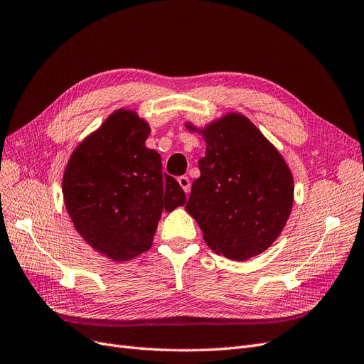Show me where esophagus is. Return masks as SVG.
I'll list each match as a JSON object with an SVG mask.
<instances>
[{"mask_svg": "<svg viewBox=\"0 0 364 364\" xmlns=\"http://www.w3.org/2000/svg\"><path fill=\"white\" fill-rule=\"evenodd\" d=\"M178 183L181 186V189L186 192V195L191 192V180L186 177V175H183V177H178Z\"/></svg>", "mask_w": 364, "mask_h": 364, "instance_id": "1", "label": "esophagus"}]
</instances>
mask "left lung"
<instances>
[{
	"label": "left lung",
	"instance_id": "left-lung-1",
	"mask_svg": "<svg viewBox=\"0 0 364 364\" xmlns=\"http://www.w3.org/2000/svg\"><path fill=\"white\" fill-rule=\"evenodd\" d=\"M186 127L207 144L187 213L216 253L235 261L261 255L284 231L292 210L294 178L285 159L238 112L204 127L187 121Z\"/></svg>",
	"mask_w": 364,
	"mask_h": 364
}]
</instances>
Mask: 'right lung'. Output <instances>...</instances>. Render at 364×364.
Masks as SVG:
<instances>
[{"label":"right lung","instance_id":"1","mask_svg":"<svg viewBox=\"0 0 364 364\" xmlns=\"http://www.w3.org/2000/svg\"><path fill=\"white\" fill-rule=\"evenodd\" d=\"M151 127L121 107L80 142L67 161L63 198L75 230L107 259L124 262L153 245L161 211L186 204L177 180L145 146Z\"/></svg>","mask_w":364,"mask_h":364}]
</instances>
